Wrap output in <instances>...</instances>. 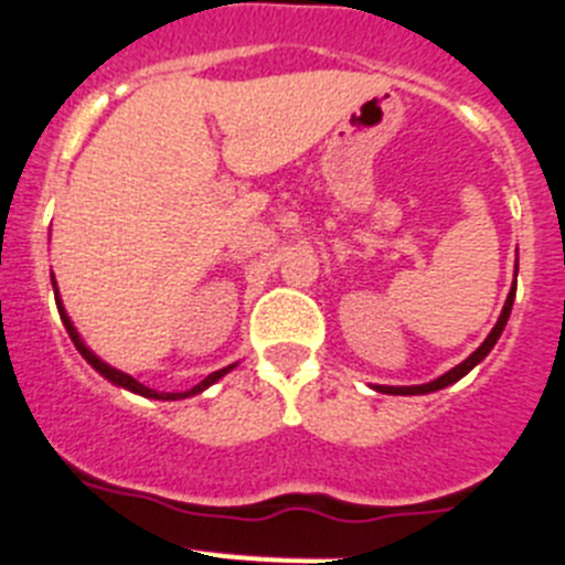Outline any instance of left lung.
Here are the masks:
<instances>
[{"label":"left lung","mask_w":565,"mask_h":565,"mask_svg":"<svg viewBox=\"0 0 565 565\" xmlns=\"http://www.w3.org/2000/svg\"><path fill=\"white\" fill-rule=\"evenodd\" d=\"M515 276H518V270H515ZM512 301H515V284H512L510 295H507V303H504V309H501V318H498V323H495V327H492V332L487 334L484 343H481L479 349H476V352H472L470 358L465 360V363H459V365H456V369H450V371H447V374H441L439 380H434V383H425V385H374V388H377L380 394L408 396V394H430V391H439V388H447V385H454L456 380L465 377L467 371L476 369V365H479L481 360H484L487 354H490V349H492V345H495V340L501 338V332H504L507 320H510Z\"/></svg>","instance_id":"left-lung-1"}]
</instances>
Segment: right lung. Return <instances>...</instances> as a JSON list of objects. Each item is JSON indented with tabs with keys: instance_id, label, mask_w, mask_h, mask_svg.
I'll return each instance as SVG.
<instances>
[{
	"instance_id": "right-lung-1",
	"label": "right lung",
	"mask_w": 565,
	"mask_h": 565,
	"mask_svg": "<svg viewBox=\"0 0 565 565\" xmlns=\"http://www.w3.org/2000/svg\"><path fill=\"white\" fill-rule=\"evenodd\" d=\"M53 292H55V303H58V315H61V320H64V329H67L70 338H73V343H75V349H78V352H81V358H84L86 363L93 365L95 371H100V374H104V377L109 380V383L120 385V388H126V391H135V394L149 396V399H185V396L200 394V391H205L207 385H213V383H216V380H220V377H225L227 371H231L233 365H236V363H233V365H227V369L213 371V374H207V377L202 380L200 385H194V388H191V391H180V394H160V391H154V388H146V385H143V383H137L135 377H129V374H124V371L111 369L109 363H104V360H100L98 354H95L93 349H89V345L84 343V340H81L78 329L73 327V320H70L67 309H64V303H61V298H58V287H55V278H53Z\"/></svg>"
}]
</instances>
